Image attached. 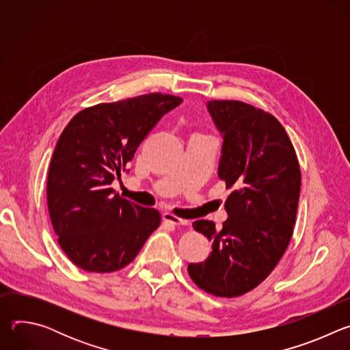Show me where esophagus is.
I'll use <instances>...</instances> for the list:
<instances>
[{"instance_id":"1","label":"esophagus","mask_w":350,"mask_h":350,"mask_svg":"<svg viewBox=\"0 0 350 350\" xmlns=\"http://www.w3.org/2000/svg\"><path fill=\"white\" fill-rule=\"evenodd\" d=\"M163 220L169 224H173V226H187L188 224L187 220H183V219H180V217L172 215V213H163Z\"/></svg>"}]
</instances>
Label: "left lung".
Returning a JSON list of instances; mask_svg holds the SVG:
<instances>
[{
    "instance_id": "8db88e82",
    "label": "left lung",
    "mask_w": 350,
    "mask_h": 350,
    "mask_svg": "<svg viewBox=\"0 0 350 350\" xmlns=\"http://www.w3.org/2000/svg\"><path fill=\"white\" fill-rule=\"evenodd\" d=\"M223 135L219 177L232 192L220 230L213 221L192 227L212 241L211 256L189 263L192 281L208 293L234 297L256 288L277 266L293 232L301 167L282 124L241 101H209Z\"/></svg>"
}]
</instances>
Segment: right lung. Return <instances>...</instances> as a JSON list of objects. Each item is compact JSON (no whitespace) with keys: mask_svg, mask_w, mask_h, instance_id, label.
<instances>
[{"mask_svg":"<svg viewBox=\"0 0 350 350\" xmlns=\"http://www.w3.org/2000/svg\"><path fill=\"white\" fill-rule=\"evenodd\" d=\"M183 103L145 94L80 111L62 131L49 163L46 202L65 255L80 269L112 273L126 267L161 224V213L115 193L138 145L161 118Z\"/></svg>","mask_w":350,"mask_h":350,"instance_id":"right-lung-1","label":"right lung"}]
</instances>
